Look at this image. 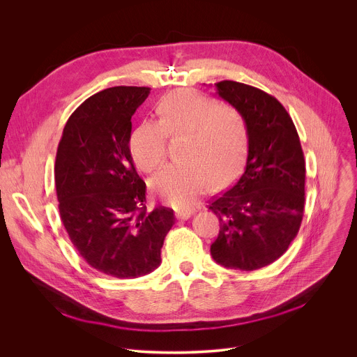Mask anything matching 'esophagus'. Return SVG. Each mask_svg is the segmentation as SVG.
Wrapping results in <instances>:
<instances>
[{"instance_id": "34e87169", "label": "esophagus", "mask_w": 357, "mask_h": 357, "mask_svg": "<svg viewBox=\"0 0 357 357\" xmlns=\"http://www.w3.org/2000/svg\"><path fill=\"white\" fill-rule=\"evenodd\" d=\"M190 212L189 211H176L175 212V216H176V219H179V220H186V219H189L190 218Z\"/></svg>"}]
</instances>
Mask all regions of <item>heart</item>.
Returning a JSON list of instances; mask_svg holds the SVG:
<instances>
[{
	"label": "heart",
	"mask_w": 357,
	"mask_h": 357,
	"mask_svg": "<svg viewBox=\"0 0 357 357\" xmlns=\"http://www.w3.org/2000/svg\"><path fill=\"white\" fill-rule=\"evenodd\" d=\"M158 121H142L130 135L128 148L142 172L158 169L167 152V137H186L182 160L165 167L151 188L175 209H188L205 193L212 179L226 185L240 172L248 144L244 116L231 105L192 90L164 96L155 107Z\"/></svg>",
	"instance_id": "heart-1"
}]
</instances>
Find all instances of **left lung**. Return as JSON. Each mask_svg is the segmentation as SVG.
Segmentation results:
<instances>
[{
	"label": "left lung",
	"instance_id": "8db88e82",
	"mask_svg": "<svg viewBox=\"0 0 357 357\" xmlns=\"http://www.w3.org/2000/svg\"><path fill=\"white\" fill-rule=\"evenodd\" d=\"M215 86L245 119L248 154L236 185L209 205L220 223L211 254L226 268L252 271L278 260L298 234L305 206L303 152L275 97L233 80Z\"/></svg>",
	"mask_w": 357,
	"mask_h": 357
}]
</instances>
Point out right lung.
<instances>
[{
    "label": "right lung",
    "mask_w": 357,
    "mask_h": 357,
    "mask_svg": "<svg viewBox=\"0 0 357 357\" xmlns=\"http://www.w3.org/2000/svg\"><path fill=\"white\" fill-rule=\"evenodd\" d=\"M149 87L101 90L69 117L56 152L59 213L75 248L97 271L138 278L158 268L174 211L146 212L128 139L131 117Z\"/></svg>",
    "instance_id": "right-lung-1"
}]
</instances>
